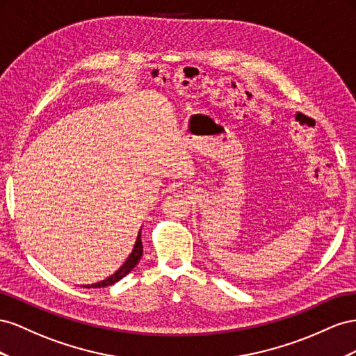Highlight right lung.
Wrapping results in <instances>:
<instances>
[{
  "label": "right lung",
  "mask_w": 356,
  "mask_h": 356,
  "mask_svg": "<svg viewBox=\"0 0 356 356\" xmlns=\"http://www.w3.org/2000/svg\"><path fill=\"white\" fill-rule=\"evenodd\" d=\"M141 255H143V243H141V229H140L137 240H136V245L133 248V252L129 253L128 258L125 259V262L122 264V266L113 274H111V276H108L107 279L101 280V282L90 283V285H82V286L83 288H106V286L113 285V283L119 282L122 277H125L127 274L137 266Z\"/></svg>",
  "instance_id": "1"
}]
</instances>
